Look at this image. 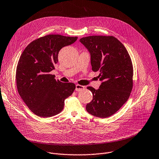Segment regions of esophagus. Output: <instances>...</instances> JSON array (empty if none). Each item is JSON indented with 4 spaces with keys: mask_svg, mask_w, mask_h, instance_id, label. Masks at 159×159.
I'll return each instance as SVG.
<instances>
[{
    "mask_svg": "<svg viewBox=\"0 0 159 159\" xmlns=\"http://www.w3.org/2000/svg\"><path fill=\"white\" fill-rule=\"evenodd\" d=\"M84 89V86H83V85L77 84L76 86H75V90L77 91V92H79V91L83 90Z\"/></svg>",
    "mask_w": 159,
    "mask_h": 159,
    "instance_id": "1",
    "label": "esophagus"
}]
</instances>
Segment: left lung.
Wrapping results in <instances>:
<instances>
[{"instance_id": "obj_1", "label": "left lung", "mask_w": 159, "mask_h": 159, "mask_svg": "<svg viewBox=\"0 0 159 159\" xmlns=\"http://www.w3.org/2000/svg\"><path fill=\"white\" fill-rule=\"evenodd\" d=\"M90 54L92 70L100 72L102 84L95 90L88 87L93 100L86 110L93 116L105 118L127 102L132 91L133 67L124 45L112 36H90L80 39Z\"/></svg>"}]
</instances>
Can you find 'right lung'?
I'll return each instance as SVG.
<instances>
[{
  "label": "right lung",
  "instance_id": "add662e5",
  "mask_svg": "<svg viewBox=\"0 0 159 159\" xmlns=\"http://www.w3.org/2000/svg\"><path fill=\"white\" fill-rule=\"evenodd\" d=\"M77 37L49 34L30 43L23 51L16 70L18 93L29 109L43 118L57 115L64 100L75 89L74 83H62L50 72L58 62V53Z\"/></svg>",
  "mask_w": 159,
  "mask_h": 159
}]
</instances>
